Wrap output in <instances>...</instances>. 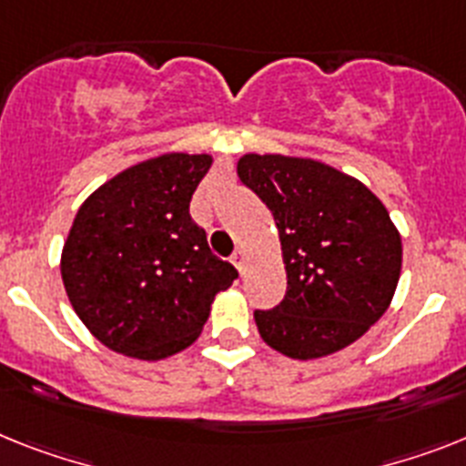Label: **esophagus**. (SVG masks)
<instances>
[{"instance_id": "esophagus-1", "label": "esophagus", "mask_w": 466, "mask_h": 466, "mask_svg": "<svg viewBox=\"0 0 466 466\" xmlns=\"http://www.w3.org/2000/svg\"><path fill=\"white\" fill-rule=\"evenodd\" d=\"M232 263L237 265V269H239L241 275H244V269H246V253L241 251V248H237V251H234V256H232Z\"/></svg>"}]
</instances>
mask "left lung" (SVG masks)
Wrapping results in <instances>:
<instances>
[{
	"instance_id": "left-lung-1",
	"label": "left lung",
	"mask_w": 466,
	"mask_h": 466,
	"mask_svg": "<svg viewBox=\"0 0 466 466\" xmlns=\"http://www.w3.org/2000/svg\"><path fill=\"white\" fill-rule=\"evenodd\" d=\"M237 175L275 218L287 296L256 310L269 348L315 360L350 346L390 306L402 244L384 203L362 182L312 158L246 154Z\"/></svg>"
}]
</instances>
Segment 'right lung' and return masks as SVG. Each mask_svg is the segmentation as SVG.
<instances>
[{
  "label": "right lung",
  "instance_id": "right-lung-1",
  "mask_svg": "<svg viewBox=\"0 0 466 466\" xmlns=\"http://www.w3.org/2000/svg\"><path fill=\"white\" fill-rule=\"evenodd\" d=\"M208 154H163L101 185L77 210L61 277L82 324L116 353L163 360L197 341L239 277L208 248L189 201Z\"/></svg>",
  "mask_w": 466,
  "mask_h": 466
}]
</instances>
